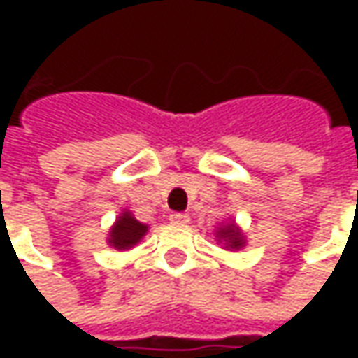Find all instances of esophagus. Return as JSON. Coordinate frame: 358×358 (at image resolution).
<instances>
[{"label": "esophagus", "mask_w": 358, "mask_h": 358, "mask_svg": "<svg viewBox=\"0 0 358 358\" xmlns=\"http://www.w3.org/2000/svg\"><path fill=\"white\" fill-rule=\"evenodd\" d=\"M169 219H171V223H175V225H185V223H189V215L187 213H171Z\"/></svg>", "instance_id": "esophagus-1"}]
</instances>
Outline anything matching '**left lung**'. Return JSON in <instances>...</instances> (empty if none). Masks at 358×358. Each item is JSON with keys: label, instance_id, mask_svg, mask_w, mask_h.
<instances>
[{"label": "left lung", "instance_id": "left-lung-1", "mask_svg": "<svg viewBox=\"0 0 358 358\" xmlns=\"http://www.w3.org/2000/svg\"><path fill=\"white\" fill-rule=\"evenodd\" d=\"M219 237L227 241V245L231 249H239V247H243V237H241V233L233 227V225H227V227L221 229V231H219Z\"/></svg>", "mask_w": 358, "mask_h": 358}]
</instances>
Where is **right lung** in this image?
<instances>
[{
  "label": "right lung",
  "instance_id": "add662e5",
  "mask_svg": "<svg viewBox=\"0 0 358 358\" xmlns=\"http://www.w3.org/2000/svg\"><path fill=\"white\" fill-rule=\"evenodd\" d=\"M145 233H147V227H145L143 223H139L137 219H133L131 213L121 215L117 219V223L113 225L111 229V239L109 243L115 247V249H129L133 247L137 241L143 237Z\"/></svg>",
  "mask_w": 358,
  "mask_h": 358
}]
</instances>
